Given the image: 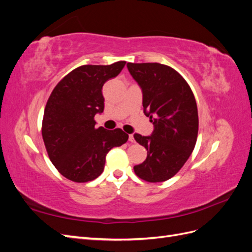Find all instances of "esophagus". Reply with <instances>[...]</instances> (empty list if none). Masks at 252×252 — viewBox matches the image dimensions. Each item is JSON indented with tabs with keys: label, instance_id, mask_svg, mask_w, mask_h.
Here are the masks:
<instances>
[{
	"label": "esophagus",
	"instance_id": "34e87169",
	"mask_svg": "<svg viewBox=\"0 0 252 252\" xmlns=\"http://www.w3.org/2000/svg\"><path fill=\"white\" fill-rule=\"evenodd\" d=\"M129 142L134 143V138H133V134H129Z\"/></svg>",
	"mask_w": 252,
	"mask_h": 252
}]
</instances>
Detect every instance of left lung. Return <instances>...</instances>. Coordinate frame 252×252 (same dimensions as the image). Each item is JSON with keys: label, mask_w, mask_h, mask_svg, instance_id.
<instances>
[{"label": "left lung", "mask_w": 252, "mask_h": 252, "mask_svg": "<svg viewBox=\"0 0 252 252\" xmlns=\"http://www.w3.org/2000/svg\"><path fill=\"white\" fill-rule=\"evenodd\" d=\"M128 71L142 89L145 116L154 131L134 140L147 150L145 161L133 167L147 182L172 178L186 163L195 146L199 117L194 95L187 82L171 67L158 63H128Z\"/></svg>", "instance_id": "left-lung-1"}]
</instances>
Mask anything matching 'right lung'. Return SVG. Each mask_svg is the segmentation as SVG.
<instances>
[{"label": "right lung", "mask_w": 252, "mask_h": 252, "mask_svg": "<svg viewBox=\"0 0 252 252\" xmlns=\"http://www.w3.org/2000/svg\"><path fill=\"white\" fill-rule=\"evenodd\" d=\"M126 62L75 68L52 90L44 111L42 135L51 163L68 180L85 183L104 170L106 155L128 140L122 129L95 128L104 111L102 88Z\"/></svg>", "instance_id": "add662e5"}]
</instances>
